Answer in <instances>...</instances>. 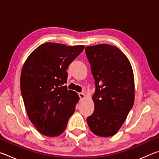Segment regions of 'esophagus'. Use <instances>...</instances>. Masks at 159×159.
Listing matches in <instances>:
<instances>
[{
  "instance_id": "obj_1",
  "label": "esophagus",
  "mask_w": 159,
  "mask_h": 159,
  "mask_svg": "<svg viewBox=\"0 0 159 159\" xmlns=\"http://www.w3.org/2000/svg\"><path fill=\"white\" fill-rule=\"evenodd\" d=\"M79 98H80V101L83 100V99H84V98H85V95H84V93H79Z\"/></svg>"
}]
</instances>
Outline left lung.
<instances>
[{
  "mask_svg": "<svg viewBox=\"0 0 159 159\" xmlns=\"http://www.w3.org/2000/svg\"><path fill=\"white\" fill-rule=\"evenodd\" d=\"M95 83L93 114L87 118L90 130L98 136L114 135L133 106L134 81L127 57L114 45L85 48Z\"/></svg>",
  "mask_w": 159,
  "mask_h": 159,
  "instance_id": "left-lung-1",
  "label": "left lung"
}]
</instances>
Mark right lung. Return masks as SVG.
<instances>
[{
  "mask_svg": "<svg viewBox=\"0 0 159 159\" xmlns=\"http://www.w3.org/2000/svg\"><path fill=\"white\" fill-rule=\"evenodd\" d=\"M84 48L46 43L36 48L24 64L20 88L26 111L45 136L60 135L75 111L79 97L64 83L69 65Z\"/></svg>",
  "mask_w": 159,
  "mask_h": 159,
  "instance_id": "1",
  "label": "right lung"
}]
</instances>
